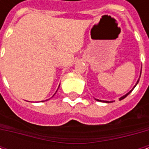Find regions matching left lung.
I'll return each instance as SVG.
<instances>
[{
  "label": "left lung",
  "instance_id": "obj_1",
  "mask_svg": "<svg viewBox=\"0 0 149 149\" xmlns=\"http://www.w3.org/2000/svg\"><path fill=\"white\" fill-rule=\"evenodd\" d=\"M141 72H142V68H141L140 75H139V79H138V81H137V83H136V84H135L134 86V88H133V89H131V90H130V91H129V92H128V93H127V94H126V95H123V96H122V97H120V98H119V100H123V99H124V98H125V97H127V96H128V95H129V94H130V93H131V92H132V91H133V89H134V88H135V86H136V85H137V84H138V83H139V79H140V76H141ZM95 100H97V101H100V102H104V103H112V102H113V101H106V100H98V99H95Z\"/></svg>",
  "mask_w": 149,
  "mask_h": 149
}]
</instances>
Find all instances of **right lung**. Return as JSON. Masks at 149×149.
<instances>
[{"label":"right lung","mask_w":149,"mask_h":149,"mask_svg":"<svg viewBox=\"0 0 149 149\" xmlns=\"http://www.w3.org/2000/svg\"><path fill=\"white\" fill-rule=\"evenodd\" d=\"M60 85H59V87H60ZM59 87H58V89H59ZM57 90H58V89H57ZM57 90H56V92H57ZM56 92H55V93H56ZM55 93H54V95H55ZM54 95H53V96H54ZM53 96H52V97H53ZM46 100H45V101H46ZM42 102H43V101H42Z\"/></svg>","instance_id":"add662e5"}]
</instances>
